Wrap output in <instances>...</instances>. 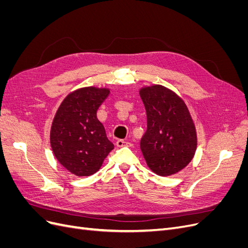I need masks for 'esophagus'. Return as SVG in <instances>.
<instances>
[{
    "label": "esophagus",
    "instance_id": "34e87169",
    "mask_svg": "<svg viewBox=\"0 0 248 248\" xmlns=\"http://www.w3.org/2000/svg\"><path fill=\"white\" fill-rule=\"evenodd\" d=\"M116 145H117V147H124V146L128 145V142L125 141L124 140H118L117 142H116Z\"/></svg>",
    "mask_w": 248,
    "mask_h": 248
}]
</instances>
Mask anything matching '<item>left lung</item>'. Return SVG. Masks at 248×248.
Segmentation results:
<instances>
[{"label": "left lung", "instance_id": "8db88e82", "mask_svg": "<svg viewBox=\"0 0 248 248\" xmlns=\"http://www.w3.org/2000/svg\"><path fill=\"white\" fill-rule=\"evenodd\" d=\"M147 112L140 150L148 167L159 176L184 169L197 150V132L184 101L170 89L155 85L140 92Z\"/></svg>", "mask_w": 248, "mask_h": 248}]
</instances>
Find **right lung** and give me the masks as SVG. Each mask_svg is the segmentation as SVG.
<instances>
[{
  "label": "right lung",
  "instance_id": "right-lung-1",
  "mask_svg": "<svg viewBox=\"0 0 248 248\" xmlns=\"http://www.w3.org/2000/svg\"><path fill=\"white\" fill-rule=\"evenodd\" d=\"M108 94V89H78L66 97L55 116L50 129L52 152L74 175H93L114 149L97 119V110Z\"/></svg>",
  "mask_w": 248,
  "mask_h": 248
}]
</instances>
